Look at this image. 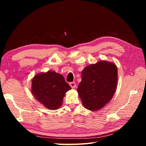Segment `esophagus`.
<instances>
[{"label":"esophagus","instance_id":"1","mask_svg":"<svg viewBox=\"0 0 146 146\" xmlns=\"http://www.w3.org/2000/svg\"><path fill=\"white\" fill-rule=\"evenodd\" d=\"M70 86L71 87V88H75L76 87V86L75 82H71V83H70Z\"/></svg>","mask_w":146,"mask_h":146}]
</instances>
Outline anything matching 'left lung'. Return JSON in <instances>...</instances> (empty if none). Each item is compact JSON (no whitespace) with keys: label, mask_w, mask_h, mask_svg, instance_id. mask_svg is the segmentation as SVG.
Returning <instances> with one entry per match:
<instances>
[{"label":"left lung","mask_w":146,"mask_h":146,"mask_svg":"<svg viewBox=\"0 0 146 146\" xmlns=\"http://www.w3.org/2000/svg\"><path fill=\"white\" fill-rule=\"evenodd\" d=\"M77 92L83 105L91 111L100 110L109 102L116 90L118 71L115 64L101 60L86 66Z\"/></svg>","instance_id":"1"}]
</instances>
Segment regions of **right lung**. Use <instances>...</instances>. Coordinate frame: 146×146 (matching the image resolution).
<instances>
[{
	"label": "right lung",
	"instance_id": "1",
	"mask_svg": "<svg viewBox=\"0 0 146 146\" xmlns=\"http://www.w3.org/2000/svg\"><path fill=\"white\" fill-rule=\"evenodd\" d=\"M31 83L32 94L49 110L60 108L65 94L71 89L63 76L54 71L38 73L33 77Z\"/></svg>",
	"mask_w": 146,
	"mask_h": 146
}]
</instances>
